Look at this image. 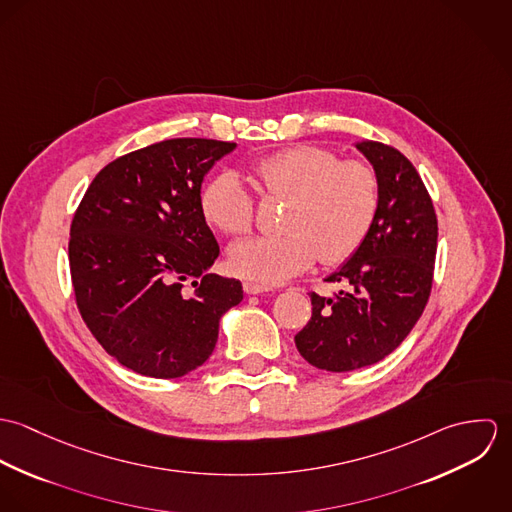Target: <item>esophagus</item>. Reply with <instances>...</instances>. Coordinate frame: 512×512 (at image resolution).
Returning a JSON list of instances; mask_svg holds the SVG:
<instances>
[{
	"label": "esophagus",
	"instance_id": "34e87169",
	"mask_svg": "<svg viewBox=\"0 0 512 512\" xmlns=\"http://www.w3.org/2000/svg\"><path fill=\"white\" fill-rule=\"evenodd\" d=\"M244 292L248 295H256V293L272 292L270 286H262V284H256V282H244Z\"/></svg>",
	"mask_w": 512,
	"mask_h": 512
}]
</instances>
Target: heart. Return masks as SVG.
I'll return each mask as SVG.
<instances>
[{
	"instance_id": "1",
	"label": "heart",
	"mask_w": 512,
	"mask_h": 512,
	"mask_svg": "<svg viewBox=\"0 0 512 512\" xmlns=\"http://www.w3.org/2000/svg\"><path fill=\"white\" fill-rule=\"evenodd\" d=\"M266 199L288 201L280 236H256L228 250L230 268L256 284L274 286L307 270L349 260L365 242L380 207V181L361 159H339L317 146L276 151L252 165ZM205 220L226 236L252 228L254 197L234 173H219L201 191Z\"/></svg>"
}]
</instances>
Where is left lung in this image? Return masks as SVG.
I'll return each mask as SVG.
<instances>
[{
  "instance_id": "1",
  "label": "left lung",
  "mask_w": 512,
  "mask_h": 512,
  "mask_svg": "<svg viewBox=\"0 0 512 512\" xmlns=\"http://www.w3.org/2000/svg\"><path fill=\"white\" fill-rule=\"evenodd\" d=\"M357 149L380 181L378 215L361 248L327 278L343 290L311 293V319L295 335L299 355L329 372L388 357L424 313L434 282L438 217L422 177L392 146L366 140Z\"/></svg>"
}]
</instances>
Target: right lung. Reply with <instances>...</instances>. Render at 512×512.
<instances>
[{
	"label": "right lung",
	"mask_w": 512,
	"mask_h": 512,
	"mask_svg": "<svg viewBox=\"0 0 512 512\" xmlns=\"http://www.w3.org/2000/svg\"><path fill=\"white\" fill-rule=\"evenodd\" d=\"M236 144L175 138L108 163L71 224L78 311L104 351L153 378L203 365L242 284L207 274L219 244L201 213L207 171ZM191 281L193 291L184 288Z\"/></svg>",
	"instance_id": "right-lung-1"
}]
</instances>
